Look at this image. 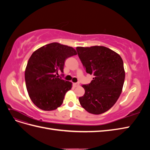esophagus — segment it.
<instances>
[{"instance_id": "esophagus-1", "label": "esophagus", "mask_w": 150, "mask_h": 150, "mask_svg": "<svg viewBox=\"0 0 150 150\" xmlns=\"http://www.w3.org/2000/svg\"><path fill=\"white\" fill-rule=\"evenodd\" d=\"M73 84H74V87H78V86H79V83H75Z\"/></svg>"}]
</instances>
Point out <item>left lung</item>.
Returning a JSON list of instances; mask_svg holds the SVG:
<instances>
[{
    "instance_id": "obj_1",
    "label": "left lung",
    "mask_w": 150,
    "mask_h": 150,
    "mask_svg": "<svg viewBox=\"0 0 150 150\" xmlns=\"http://www.w3.org/2000/svg\"><path fill=\"white\" fill-rule=\"evenodd\" d=\"M77 52L87 73L94 78L83 84L84 96L79 98L81 106L89 113L100 115L116 103L122 92L125 71L118 54L104 46L77 47Z\"/></svg>"
}]
</instances>
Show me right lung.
I'll list each match as a JSON object with an SVG mask.
<instances>
[{"mask_svg": "<svg viewBox=\"0 0 150 150\" xmlns=\"http://www.w3.org/2000/svg\"><path fill=\"white\" fill-rule=\"evenodd\" d=\"M72 47L52 42L40 47L30 57L25 71L29 96L35 105L44 111H52L61 106L72 83L59 78L67 58L76 55Z\"/></svg>", "mask_w": 150, "mask_h": 150, "instance_id": "1", "label": "right lung"}]
</instances>
